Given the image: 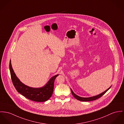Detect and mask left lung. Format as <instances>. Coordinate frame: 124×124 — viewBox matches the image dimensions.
Returning a JSON list of instances; mask_svg holds the SVG:
<instances>
[{"instance_id": "8db88e82", "label": "left lung", "mask_w": 124, "mask_h": 124, "mask_svg": "<svg viewBox=\"0 0 124 124\" xmlns=\"http://www.w3.org/2000/svg\"><path fill=\"white\" fill-rule=\"evenodd\" d=\"M110 87H109V88H108L107 90H106L105 91H104V92L102 93L101 94L96 96H92V97H80V96H77V95H76L72 91V89H71V92H72V94L73 95V96H74V97L78 99V100H79V101H93V100H96L97 99L100 98V97L102 96L103 95H104L109 89H110Z\"/></svg>"}]
</instances>
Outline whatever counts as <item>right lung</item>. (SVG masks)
I'll return each instance as SVG.
<instances>
[{"label": "right lung", "instance_id": "1", "mask_svg": "<svg viewBox=\"0 0 124 124\" xmlns=\"http://www.w3.org/2000/svg\"><path fill=\"white\" fill-rule=\"evenodd\" d=\"M9 69L13 85L17 91L28 99L36 102H45L49 99L53 92L54 84L56 75L52 77L46 85L41 88H32L26 85L16 77L12 68L11 60L9 62Z\"/></svg>", "mask_w": 124, "mask_h": 124}]
</instances>
